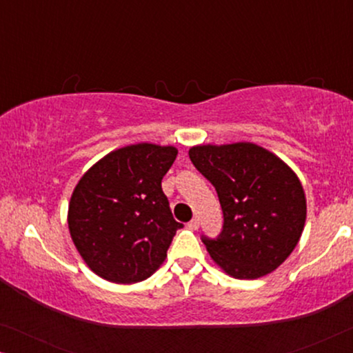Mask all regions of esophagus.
I'll list each match as a JSON object with an SVG mask.
<instances>
[{
    "label": "esophagus",
    "instance_id": "obj_1",
    "mask_svg": "<svg viewBox=\"0 0 353 353\" xmlns=\"http://www.w3.org/2000/svg\"><path fill=\"white\" fill-rule=\"evenodd\" d=\"M188 228H190V230H197V228H199V219H192L191 221H190V223H188Z\"/></svg>",
    "mask_w": 353,
    "mask_h": 353
}]
</instances>
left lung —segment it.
I'll use <instances>...</instances> for the list:
<instances>
[{"label":"left lung","instance_id":"left-lung-1","mask_svg":"<svg viewBox=\"0 0 353 353\" xmlns=\"http://www.w3.org/2000/svg\"><path fill=\"white\" fill-rule=\"evenodd\" d=\"M190 159L215 186L223 210L219 239L202 238L212 260L236 279H257L276 270L305 226V191L296 172L249 141L197 144Z\"/></svg>","mask_w":353,"mask_h":353}]
</instances>
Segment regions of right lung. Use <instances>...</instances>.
Listing matches in <instances>:
<instances>
[{"mask_svg":"<svg viewBox=\"0 0 353 353\" xmlns=\"http://www.w3.org/2000/svg\"><path fill=\"white\" fill-rule=\"evenodd\" d=\"M178 149L138 143L105 154L72 191L69 233L91 272L105 281L133 284L165 262L176 230L162 178Z\"/></svg>","mask_w":353,"mask_h":353,"instance_id":"obj_1","label":"right lung"}]
</instances>
